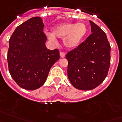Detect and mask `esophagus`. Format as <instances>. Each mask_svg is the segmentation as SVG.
I'll return each instance as SVG.
<instances>
[{
  "label": "esophagus",
  "mask_w": 122,
  "mask_h": 122,
  "mask_svg": "<svg viewBox=\"0 0 122 122\" xmlns=\"http://www.w3.org/2000/svg\"><path fill=\"white\" fill-rule=\"evenodd\" d=\"M60 56L61 57H65V53L63 52H60Z\"/></svg>",
  "instance_id": "esophagus-1"
}]
</instances>
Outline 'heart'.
I'll return each mask as SVG.
<instances>
[{
    "mask_svg": "<svg viewBox=\"0 0 122 122\" xmlns=\"http://www.w3.org/2000/svg\"><path fill=\"white\" fill-rule=\"evenodd\" d=\"M52 32L53 33L48 34L50 40L55 41V37L64 39V44L66 47L74 48L85 36L87 28L83 23H68L57 26Z\"/></svg>",
    "mask_w": 122,
    "mask_h": 122,
    "instance_id": "1",
    "label": "heart"
}]
</instances>
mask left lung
<instances>
[{
    "mask_svg": "<svg viewBox=\"0 0 122 122\" xmlns=\"http://www.w3.org/2000/svg\"><path fill=\"white\" fill-rule=\"evenodd\" d=\"M92 33L86 40L66 55L67 74L76 89H95L107 77L111 64V46L107 36L90 20Z\"/></svg>",
    "mask_w": 122,
    "mask_h": 122,
    "instance_id": "8db88e82",
    "label": "left lung"
}]
</instances>
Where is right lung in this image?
Instances as JSON below:
<instances>
[{"instance_id": "right-lung-1", "label": "right lung", "mask_w": 122, "mask_h": 122, "mask_svg": "<svg viewBox=\"0 0 122 122\" xmlns=\"http://www.w3.org/2000/svg\"><path fill=\"white\" fill-rule=\"evenodd\" d=\"M42 19L34 17L17 27L9 40V72L18 85L33 91L43 85L59 51L46 48Z\"/></svg>"}]
</instances>
